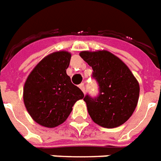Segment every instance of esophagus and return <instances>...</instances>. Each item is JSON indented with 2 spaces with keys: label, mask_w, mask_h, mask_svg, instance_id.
<instances>
[{
  "label": "esophagus",
  "mask_w": 161,
  "mask_h": 161,
  "mask_svg": "<svg viewBox=\"0 0 161 161\" xmlns=\"http://www.w3.org/2000/svg\"><path fill=\"white\" fill-rule=\"evenodd\" d=\"M79 88H80L81 90H82V92L85 93V84H80L79 85Z\"/></svg>",
  "instance_id": "esophagus-1"
}]
</instances>
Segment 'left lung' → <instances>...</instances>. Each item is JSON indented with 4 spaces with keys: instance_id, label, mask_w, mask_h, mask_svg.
Wrapping results in <instances>:
<instances>
[{
    "instance_id": "left-lung-1",
    "label": "left lung",
    "mask_w": 161,
    "mask_h": 161,
    "mask_svg": "<svg viewBox=\"0 0 161 161\" xmlns=\"http://www.w3.org/2000/svg\"><path fill=\"white\" fill-rule=\"evenodd\" d=\"M92 68V77L98 82L96 98H84L92 121L104 128H116L129 120L139 98V84L121 59L102 50L79 53Z\"/></svg>"
}]
</instances>
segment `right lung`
I'll list each match as a JSON object with an SVG mask.
<instances>
[{
	"label": "right lung",
	"instance_id": "add662e5",
	"mask_svg": "<svg viewBox=\"0 0 161 161\" xmlns=\"http://www.w3.org/2000/svg\"><path fill=\"white\" fill-rule=\"evenodd\" d=\"M70 58L67 51L50 53L36 65L25 83V106L41 126L54 128L63 123L74 104L84 98L66 73Z\"/></svg>",
	"mask_w": 161,
	"mask_h": 161
}]
</instances>
